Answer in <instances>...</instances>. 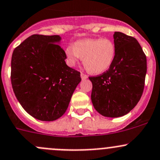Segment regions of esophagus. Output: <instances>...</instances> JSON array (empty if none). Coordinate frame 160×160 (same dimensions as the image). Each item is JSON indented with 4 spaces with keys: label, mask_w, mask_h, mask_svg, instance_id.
I'll return each mask as SVG.
<instances>
[{
    "label": "esophagus",
    "mask_w": 160,
    "mask_h": 160,
    "mask_svg": "<svg viewBox=\"0 0 160 160\" xmlns=\"http://www.w3.org/2000/svg\"><path fill=\"white\" fill-rule=\"evenodd\" d=\"M80 77H81V79L82 80H86V79H88V76L85 75V74L83 73H81V75H80Z\"/></svg>",
    "instance_id": "34e87169"
}]
</instances>
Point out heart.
Returning a JSON list of instances; mask_svg holds the SVG:
<instances>
[{
    "label": "heart",
    "instance_id": "1",
    "mask_svg": "<svg viewBox=\"0 0 160 160\" xmlns=\"http://www.w3.org/2000/svg\"><path fill=\"white\" fill-rule=\"evenodd\" d=\"M68 64L74 66L82 58L85 69L93 74H101L111 66L116 48L108 39L88 38L74 43L66 49Z\"/></svg>",
    "mask_w": 160,
    "mask_h": 160
}]
</instances>
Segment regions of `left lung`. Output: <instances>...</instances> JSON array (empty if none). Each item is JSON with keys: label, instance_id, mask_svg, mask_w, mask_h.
I'll list each match as a JSON object with an SVG mask.
<instances>
[{"label": "left lung", "instance_id": "obj_1", "mask_svg": "<svg viewBox=\"0 0 160 160\" xmlns=\"http://www.w3.org/2000/svg\"><path fill=\"white\" fill-rule=\"evenodd\" d=\"M116 55L108 71L89 77L91 102L105 117H120L131 111L142 95L147 72L146 56L135 38L121 32L113 34Z\"/></svg>", "mask_w": 160, "mask_h": 160}]
</instances>
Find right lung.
<instances>
[{"mask_svg": "<svg viewBox=\"0 0 160 160\" xmlns=\"http://www.w3.org/2000/svg\"><path fill=\"white\" fill-rule=\"evenodd\" d=\"M58 35H32L14 50L11 80L20 105L35 119L54 121L69 106L81 81L80 72L66 65Z\"/></svg>", "mask_w": 160, "mask_h": 160, "instance_id": "1", "label": "right lung"}]
</instances>
